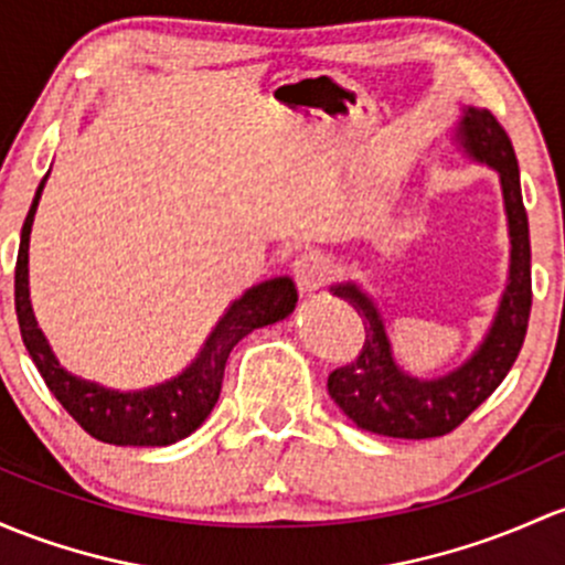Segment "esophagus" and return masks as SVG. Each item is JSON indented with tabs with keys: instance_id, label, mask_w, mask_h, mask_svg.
Returning a JSON list of instances; mask_svg holds the SVG:
<instances>
[{
	"instance_id": "34e87169",
	"label": "esophagus",
	"mask_w": 565,
	"mask_h": 565,
	"mask_svg": "<svg viewBox=\"0 0 565 565\" xmlns=\"http://www.w3.org/2000/svg\"><path fill=\"white\" fill-rule=\"evenodd\" d=\"M294 277L301 294H315V290L323 288L326 280L331 277V258L320 250L301 253V256L294 260Z\"/></svg>"
}]
</instances>
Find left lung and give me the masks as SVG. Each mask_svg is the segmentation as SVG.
Segmentation results:
<instances>
[{
	"instance_id": "1",
	"label": "left lung",
	"mask_w": 565,
	"mask_h": 565,
	"mask_svg": "<svg viewBox=\"0 0 565 565\" xmlns=\"http://www.w3.org/2000/svg\"><path fill=\"white\" fill-rule=\"evenodd\" d=\"M455 139L471 161L499 172L509 226L507 288L493 323L471 358L441 377H412L393 361L385 320L369 294L355 282L331 285L333 296L353 305L363 318L366 342L353 363L329 374V393L358 428L393 439H434L458 428L509 374L531 318V239L512 139L493 115L479 107H466Z\"/></svg>"
}]
</instances>
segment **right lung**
<instances>
[{"instance_id": "1", "label": "right lung", "mask_w": 565, "mask_h": 565, "mask_svg": "<svg viewBox=\"0 0 565 565\" xmlns=\"http://www.w3.org/2000/svg\"><path fill=\"white\" fill-rule=\"evenodd\" d=\"M45 180L47 174L42 178L26 221H23L15 260V315L34 366L40 369L53 396L94 439L118 447H167L185 439L207 420L212 406L217 404L223 372H226V361L234 344L250 331L277 323L294 312L296 301H299L294 280L275 277V280L247 288L217 320L202 353L193 358L191 366L161 385L124 393L99 385V382L75 377L53 355L51 344L34 318L32 301H29V234H32L34 212H38Z\"/></svg>"}]
</instances>
